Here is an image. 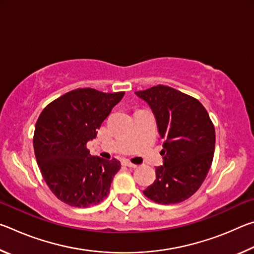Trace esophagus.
<instances>
[{
    "label": "esophagus",
    "instance_id": "1",
    "mask_svg": "<svg viewBox=\"0 0 254 254\" xmlns=\"http://www.w3.org/2000/svg\"><path fill=\"white\" fill-rule=\"evenodd\" d=\"M124 165L130 167V168H136V165H134V163H132L130 160H124Z\"/></svg>",
    "mask_w": 254,
    "mask_h": 254
}]
</instances>
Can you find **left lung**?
Returning a JSON list of instances; mask_svg holds the SVG:
<instances>
[{
  "label": "left lung",
  "instance_id": "obj_1",
  "mask_svg": "<svg viewBox=\"0 0 254 254\" xmlns=\"http://www.w3.org/2000/svg\"><path fill=\"white\" fill-rule=\"evenodd\" d=\"M151 107L163 141V166L143 190L154 203L169 205L188 199L198 190L212 166L215 128L203 104L165 85L135 92Z\"/></svg>",
  "mask_w": 254,
  "mask_h": 254
}]
</instances>
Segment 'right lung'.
<instances>
[{
	"instance_id": "1",
	"label": "right lung",
	"mask_w": 254,
	"mask_h": 254,
	"mask_svg": "<svg viewBox=\"0 0 254 254\" xmlns=\"http://www.w3.org/2000/svg\"><path fill=\"white\" fill-rule=\"evenodd\" d=\"M124 92L77 88L47 105L34 127L33 148L42 177L54 195L74 207L96 205L107 197L121 168L117 159L93 157L86 143Z\"/></svg>"
}]
</instances>
